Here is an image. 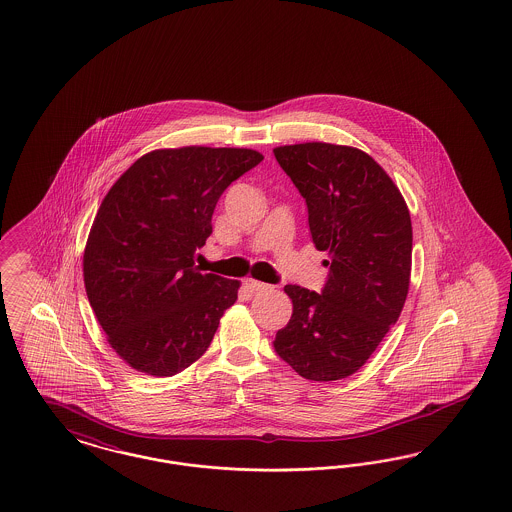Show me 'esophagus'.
<instances>
[{
	"label": "esophagus",
	"mask_w": 512,
	"mask_h": 512,
	"mask_svg": "<svg viewBox=\"0 0 512 512\" xmlns=\"http://www.w3.org/2000/svg\"><path fill=\"white\" fill-rule=\"evenodd\" d=\"M246 287H249L253 293H259V291H266V289H270V286L265 284V282H259V280H253V278L246 280Z\"/></svg>",
	"instance_id": "esophagus-1"
}]
</instances>
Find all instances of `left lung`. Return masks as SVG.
Wrapping results in <instances>:
<instances>
[{"mask_svg": "<svg viewBox=\"0 0 512 512\" xmlns=\"http://www.w3.org/2000/svg\"><path fill=\"white\" fill-rule=\"evenodd\" d=\"M305 198L316 249L328 251L322 293L286 286L293 314L276 354L310 381H337L366 364L396 324L411 272V219L398 186L366 152L329 143L274 148Z\"/></svg>", "mask_w": 512, "mask_h": 512, "instance_id": "1", "label": "left lung"}]
</instances>
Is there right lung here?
Wrapping results in <instances>:
<instances>
[{
    "label": "right lung",
    "instance_id": "obj_1",
    "mask_svg": "<svg viewBox=\"0 0 512 512\" xmlns=\"http://www.w3.org/2000/svg\"><path fill=\"white\" fill-rule=\"evenodd\" d=\"M263 162L249 148L144 154L104 196L83 253V282L110 347L146 375L171 377L213 341L238 280L202 274L196 251L232 181Z\"/></svg>",
    "mask_w": 512,
    "mask_h": 512
}]
</instances>
